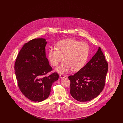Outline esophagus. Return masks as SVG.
<instances>
[{
    "instance_id": "1",
    "label": "esophagus",
    "mask_w": 123,
    "mask_h": 123,
    "mask_svg": "<svg viewBox=\"0 0 123 123\" xmlns=\"http://www.w3.org/2000/svg\"><path fill=\"white\" fill-rule=\"evenodd\" d=\"M59 76H60V78H62V79L64 78H65V77H66V76L64 75H60Z\"/></svg>"
}]
</instances>
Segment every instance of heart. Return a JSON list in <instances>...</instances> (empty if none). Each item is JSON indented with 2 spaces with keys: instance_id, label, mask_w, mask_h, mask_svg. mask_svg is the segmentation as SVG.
<instances>
[{
  "instance_id": "heart-1",
  "label": "heart",
  "mask_w": 123,
  "mask_h": 123,
  "mask_svg": "<svg viewBox=\"0 0 123 123\" xmlns=\"http://www.w3.org/2000/svg\"><path fill=\"white\" fill-rule=\"evenodd\" d=\"M89 47L85 42L73 39H66L59 41L56 47L51 48L48 52V59L53 66H57L63 59L64 62L56 69L60 74L66 73L72 70H80L86 64Z\"/></svg>"
}]
</instances>
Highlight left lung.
<instances>
[{
    "mask_svg": "<svg viewBox=\"0 0 123 123\" xmlns=\"http://www.w3.org/2000/svg\"><path fill=\"white\" fill-rule=\"evenodd\" d=\"M107 71V62L99 47L87 64L74 75L69 76L72 97L82 102L96 97L104 87Z\"/></svg>",
    "mask_w": 123,
    "mask_h": 123,
    "instance_id": "left-lung-1",
    "label": "left lung"
}]
</instances>
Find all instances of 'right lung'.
Returning <instances> with one entry per match:
<instances>
[{"label":"right lung","mask_w":123,"mask_h":123,"mask_svg":"<svg viewBox=\"0 0 123 123\" xmlns=\"http://www.w3.org/2000/svg\"><path fill=\"white\" fill-rule=\"evenodd\" d=\"M44 38L35 39L25 44L15 64V72L21 91L28 99L41 102L47 99L53 83L58 80L56 72L44 76L52 70L46 57Z\"/></svg>","instance_id":"right-lung-1"}]
</instances>
